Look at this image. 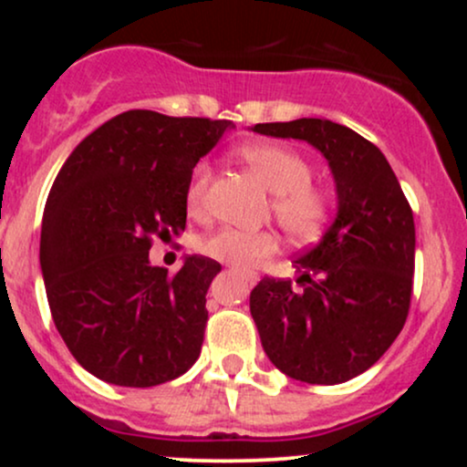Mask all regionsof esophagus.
Returning <instances> with one entry per match:
<instances>
[{
    "label": "esophagus",
    "mask_w": 467,
    "mask_h": 467,
    "mask_svg": "<svg viewBox=\"0 0 467 467\" xmlns=\"http://www.w3.org/2000/svg\"><path fill=\"white\" fill-rule=\"evenodd\" d=\"M244 276H245V281L250 283V285H254V283H256V276L254 275H244Z\"/></svg>",
    "instance_id": "obj_1"
}]
</instances>
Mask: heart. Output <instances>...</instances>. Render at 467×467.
Returning <instances> with one entry per match:
<instances>
[{"mask_svg": "<svg viewBox=\"0 0 467 467\" xmlns=\"http://www.w3.org/2000/svg\"><path fill=\"white\" fill-rule=\"evenodd\" d=\"M244 162L272 191V215L289 239H314L325 228L331 213L327 191L312 184L314 169L307 158L283 144H252L241 151ZM213 169L200 162L192 169L186 186V208L192 215L206 211ZM278 250V237L270 230L222 228L202 241V252L211 259L237 267H254Z\"/></svg>", "mask_w": 467, "mask_h": 467, "instance_id": "obj_1", "label": "heart"}]
</instances>
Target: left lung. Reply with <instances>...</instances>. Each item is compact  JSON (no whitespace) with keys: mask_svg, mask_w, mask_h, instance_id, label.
Masks as SVG:
<instances>
[{"mask_svg":"<svg viewBox=\"0 0 467 467\" xmlns=\"http://www.w3.org/2000/svg\"><path fill=\"white\" fill-rule=\"evenodd\" d=\"M256 133L296 138L325 155L337 215L298 254L296 285L264 276L250 314L272 364L307 384H342L371 368L410 309L415 222L384 153L349 127L320 118L261 122Z\"/></svg>","mask_w":467,"mask_h":467,"instance_id":"8db88e82","label":"left lung"}]
</instances>
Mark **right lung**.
<instances>
[{"mask_svg":"<svg viewBox=\"0 0 467 467\" xmlns=\"http://www.w3.org/2000/svg\"><path fill=\"white\" fill-rule=\"evenodd\" d=\"M230 125L131 109L89 133L58 171L41 272L58 334L99 379L158 387L200 358L206 292L222 265L192 254L169 275L149 250L184 230L192 169Z\"/></svg>","mask_w":467,"mask_h":467,"instance_id":"1","label":"right lung"}]
</instances>
